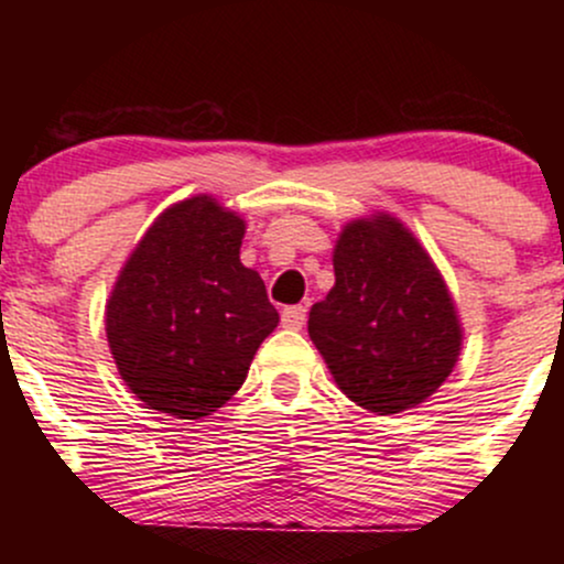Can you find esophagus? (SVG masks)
I'll use <instances>...</instances> for the list:
<instances>
[{
    "instance_id": "obj_1",
    "label": "esophagus",
    "mask_w": 564,
    "mask_h": 564,
    "mask_svg": "<svg viewBox=\"0 0 564 564\" xmlns=\"http://www.w3.org/2000/svg\"><path fill=\"white\" fill-rule=\"evenodd\" d=\"M304 321H307V307H302V304H291V307H283L281 313V323L286 328H302Z\"/></svg>"
}]
</instances>
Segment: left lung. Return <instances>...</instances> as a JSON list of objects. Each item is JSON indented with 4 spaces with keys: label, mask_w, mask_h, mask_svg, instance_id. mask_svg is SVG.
I'll list each match as a JSON object with an SVG mask.
<instances>
[{
    "label": "left lung",
    "mask_w": 564,
    "mask_h": 564,
    "mask_svg": "<svg viewBox=\"0 0 564 564\" xmlns=\"http://www.w3.org/2000/svg\"><path fill=\"white\" fill-rule=\"evenodd\" d=\"M336 283L313 304L307 332L352 403L400 413L451 377L462 323L443 275L400 219H352L334 246Z\"/></svg>",
    "instance_id": "obj_1"
}]
</instances>
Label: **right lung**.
I'll return each instance as SVG.
<instances>
[{"label":"right lung","instance_id":"right-lung-1","mask_svg":"<svg viewBox=\"0 0 564 564\" xmlns=\"http://www.w3.org/2000/svg\"><path fill=\"white\" fill-rule=\"evenodd\" d=\"M246 223L212 196L161 212L121 268L106 304L108 347L148 408L200 419L249 373L278 313L241 264Z\"/></svg>","mask_w":564,"mask_h":564}]
</instances>
